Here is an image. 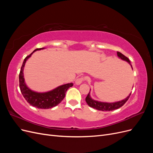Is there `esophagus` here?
I'll return each instance as SVG.
<instances>
[{"mask_svg": "<svg viewBox=\"0 0 153 153\" xmlns=\"http://www.w3.org/2000/svg\"><path fill=\"white\" fill-rule=\"evenodd\" d=\"M83 80H84V76H81L76 78V80H75V84L76 85H80L82 84V82H83Z\"/></svg>", "mask_w": 153, "mask_h": 153, "instance_id": "1", "label": "esophagus"}]
</instances>
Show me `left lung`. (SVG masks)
<instances>
[{
    "label": "left lung",
    "instance_id": "1",
    "mask_svg": "<svg viewBox=\"0 0 153 153\" xmlns=\"http://www.w3.org/2000/svg\"><path fill=\"white\" fill-rule=\"evenodd\" d=\"M117 56L120 59H121L122 60H123V61L128 62L129 64H130L131 68H132L131 64H130V61H129V59L127 57H126L125 55H124L123 53H121L119 52H117ZM132 69H133V68H132ZM130 95H131V93L129 94V95L126 98H125L123 100L117 101V102L105 103V102H100V101L92 100L90 96V91H89V94H88V95L86 97L85 101H86V102L88 105L91 106V107L94 108L96 110H101V111H112L114 110L118 109L119 108L121 107L122 106H123L125 104V103H126L128 101Z\"/></svg>",
    "mask_w": 153,
    "mask_h": 153
}]
</instances>
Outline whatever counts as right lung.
Instances as JSON below:
<instances>
[{"label": "right lung", "mask_w": 153, "mask_h": 153, "mask_svg": "<svg viewBox=\"0 0 153 153\" xmlns=\"http://www.w3.org/2000/svg\"><path fill=\"white\" fill-rule=\"evenodd\" d=\"M45 48H36L29 55L27 56L21 67L19 74V85L20 89L24 98L30 105L34 107L42 109H48L54 107L61 102L66 95V92L69 87L73 85V83H69L64 85H60L55 89L46 92H37L32 91L27 86L24 78V68L25 64L31 55L36 50H43Z\"/></svg>", "instance_id": "obj_1"}]
</instances>
